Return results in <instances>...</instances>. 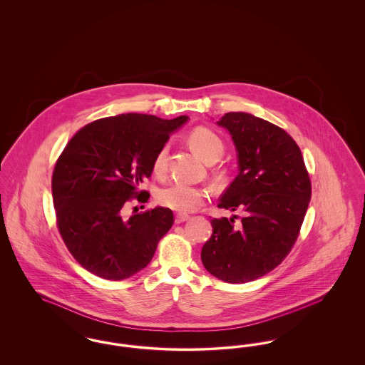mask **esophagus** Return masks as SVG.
<instances>
[{"label": "esophagus", "instance_id": "esophagus-1", "mask_svg": "<svg viewBox=\"0 0 365 365\" xmlns=\"http://www.w3.org/2000/svg\"><path fill=\"white\" fill-rule=\"evenodd\" d=\"M189 219H190V216L186 215V213H176V216H175V223L179 225V223H183V222L189 220Z\"/></svg>", "mask_w": 365, "mask_h": 365}]
</instances>
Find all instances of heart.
Here are the masks:
<instances>
[{"mask_svg":"<svg viewBox=\"0 0 365 365\" xmlns=\"http://www.w3.org/2000/svg\"><path fill=\"white\" fill-rule=\"evenodd\" d=\"M191 148L207 163L219 160L225 153V142L207 127H198L190 134ZM168 145H163L153 158V171L163 175L167 170ZM209 198V190L202 186H192L182 182H173L157 192V202L179 213H189L201 207Z\"/></svg>","mask_w":365,"mask_h":365,"instance_id":"obj_1","label":"heart"}]
</instances>
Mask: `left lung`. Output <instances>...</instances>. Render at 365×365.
<instances>
[{
    "label": "left lung",
    "mask_w": 365,
    "mask_h": 365,
    "mask_svg": "<svg viewBox=\"0 0 365 365\" xmlns=\"http://www.w3.org/2000/svg\"><path fill=\"white\" fill-rule=\"evenodd\" d=\"M217 124L231 134L240 168L217 207L242 216L210 220L213 232L201 260L213 277L246 283L277 268L290 253L312 185L298 145L278 125L245 112L226 113Z\"/></svg>",
    "instance_id": "obj_1"
}]
</instances>
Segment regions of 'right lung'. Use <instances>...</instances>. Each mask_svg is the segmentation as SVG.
Here are the masks:
<instances>
[{
	"instance_id": "obj_1",
	"label": "right lung",
	"mask_w": 365,
	"mask_h": 365,
	"mask_svg": "<svg viewBox=\"0 0 365 365\" xmlns=\"http://www.w3.org/2000/svg\"><path fill=\"white\" fill-rule=\"evenodd\" d=\"M187 116L173 120L127 113L88 123L67 143L52 176L53 205L60 235L73 259L88 272L122 280L143 269L157 243L174 225L163 207L125 215L150 178L153 158ZM137 208V207H135Z\"/></svg>"
}]
</instances>
